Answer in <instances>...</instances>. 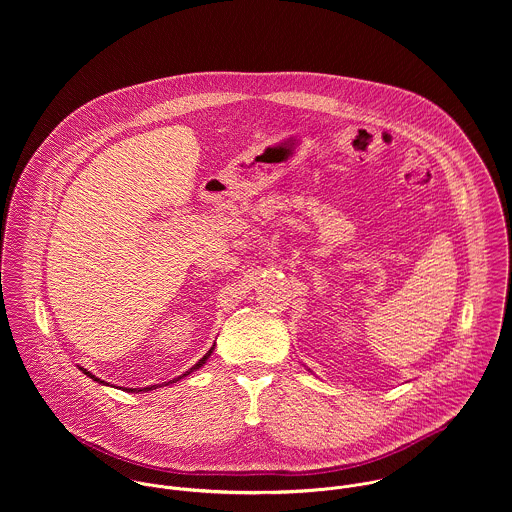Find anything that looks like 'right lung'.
<instances>
[{"label":"right lung","instance_id":"obj_1","mask_svg":"<svg viewBox=\"0 0 512 512\" xmlns=\"http://www.w3.org/2000/svg\"><path fill=\"white\" fill-rule=\"evenodd\" d=\"M213 351H215V345H213V347H211V349H209V351H207V355H205V357H203V359H201V361H199V363H197V365L191 366V368H189V370H187V372H185V374H181V376H177V378H173V380H169V382H163V384H151V386H146V388H124V390H126V392H149V390H155V388H157V386H159V388H161V386H169V384H173V382H177V380H181V378H185V376H187V374H191V372H195V370H199V368H201V366H203V365H205V363H207V359H209V357H211V353H213ZM78 368H80V370H82V372H84V374H86V376H90V378H92V380H96V382H98V384H108V382H104V380H100V378H96V376H94V374H92V372H88V370H86V368H82V366H78Z\"/></svg>","mask_w":512,"mask_h":512}]
</instances>
